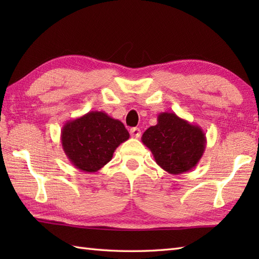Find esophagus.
I'll return each mask as SVG.
<instances>
[{
    "label": "esophagus",
    "instance_id": "obj_1",
    "mask_svg": "<svg viewBox=\"0 0 259 259\" xmlns=\"http://www.w3.org/2000/svg\"><path fill=\"white\" fill-rule=\"evenodd\" d=\"M130 135H131V137H134V138H139V137L141 136V130L139 128H131Z\"/></svg>",
    "mask_w": 259,
    "mask_h": 259
}]
</instances>
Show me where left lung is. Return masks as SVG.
Returning <instances> with one entry per match:
<instances>
[{
  "label": "left lung",
  "instance_id": "1",
  "mask_svg": "<svg viewBox=\"0 0 259 259\" xmlns=\"http://www.w3.org/2000/svg\"><path fill=\"white\" fill-rule=\"evenodd\" d=\"M141 141L149 148L158 166L171 175L195 168L207 144L206 135L199 125L174 112L158 114L157 124L145 131Z\"/></svg>",
  "mask_w": 259,
  "mask_h": 259
}]
</instances>
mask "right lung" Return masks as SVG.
<instances>
[{
  "label": "right lung",
  "instance_id": "1",
  "mask_svg": "<svg viewBox=\"0 0 259 259\" xmlns=\"http://www.w3.org/2000/svg\"><path fill=\"white\" fill-rule=\"evenodd\" d=\"M129 137L121 121L103 111H90L65 122L61 144L65 156L75 168L97 172L111 160L114 150Z\"/></svg>",
  "mask_w": 259,
  "mask_h": 259
}]
</instances>
